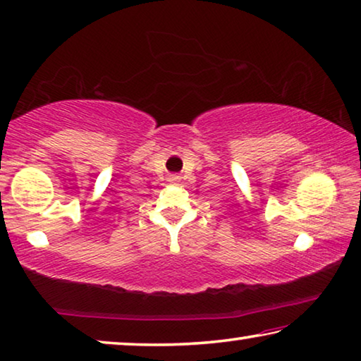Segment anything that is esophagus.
<instances>
[{
	"label": "esophagus",
	"instance_id": "34e87169",
	"mask_svg": "<svg viewBox=\"0 0 361 361\" xmlns=\"http://www.w3.org/2000/svg\"><path fill=\"white\" fill-rule=\"evenodd\" d=\"M177 179H179V176H173V177H171V180H177Z\"/></svg>",
	"mask_w": 361,
	"mask_h": 361
}]
</instances>
